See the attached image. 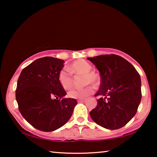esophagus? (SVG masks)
Returning a JSON list of instances; mask_svg holds the SVG:
<instances>
[{
  "label": "esophagus",
  "mask_w": 157,
  "mask_h": 157,
  "mask_svg": "<svg viewBox=\"0 0 157 157\" xmlns=\"http://www.w3.org/2000/svg\"><path fill=\"white\" fill-rule=\"evenodd\" d=\"M85 101V99H78V102H84Z\"/></svg>",
  "instance_id": "obj_1"
}]
</instances>
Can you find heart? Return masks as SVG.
Returning <instances> with one entry per match:
<instances>
[{
  "label": "heart",
  "mask_w": 157,
  "mask_h": 157,
  "mask_svg": "<svg viewBox=\"0 0 157 157\" xmlns=\"http://www.w3.org/2000/svg\"><path fill=\"white\" fill-rule=\"evenodd\" d=\"M92 66L89 62L83 59H79L75 61L71 66L70 69L67 67H64L60 71L59 81L60 85L63 89L69 90L73 86V76L71 70L75 74H84V83L97 84L98 81V75L94 72L91 71ZM71 70L70 71V70ZM94 92V88L91 86H87L83 89H74L68 93V95L71 98L82 99L91 95Z\"/></svg>",
  "instance_id": "heart-1"
}]
</instances>
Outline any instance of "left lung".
<instances>
[{
	"mask_svg": "<svg viewBox=\"0 0 157 157\" xmlns=\"http://www.w3.org/2000/svg\"><path fill=\"white\" fill-rule=\"evenodd\" d=\"M87 59L101 76L97 106L90 111L94 122L107 129L125 126L136 114L141 99V78L134 66L119 56L101 55Z\"/></svg>",
	"mask_w": 157,
	"mask_h": 157,
	"instance_id": "1",
	"label": "left lung"
}]
</instances>
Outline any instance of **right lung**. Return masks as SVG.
Listing matches in <instances>:
<instances>
[{
    "instance_id": "obj_1",
    "label": "right lung",
    "mask_w": 157,
    "mask_h": 157,
    "mask_svg": "<svg viewBox=\"0 0 157 157\" xmlns=\"http://www.w3.org/2000/svg\"><path fill=\"white\" fill-rule=\"evenodd\" d=\"M63 60L46 56L24 68L17 82L16 98L23 117L34 128L53 132L67 123L77 104L75 98H64L59 74Z\"/></svg>"
}]
</instances>
